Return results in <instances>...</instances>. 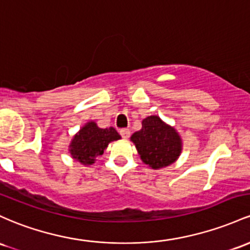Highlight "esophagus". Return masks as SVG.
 <instances>
[{
  "label": "esophagus",
  "mask_w": 250,
  "mask_h": 250,
  "mask_svg": "<svg viewBox=\"0 0 250 250\" xmlns=\"http://www.w3.org/2000/svg\"><path fill=\"white\" fill-rule=\"evenodd\" d=\"M120 134H121V136H122L123 139H128V138H129V135H130V131H129V129H128V128H121Z\"/></svg>",
  "instance_id": "34e87169"
}]
</instances>
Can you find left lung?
<instances>
[{
  "label": "left lung",
  "instance_id": "obj_1",
  "mask_svg": "<svg viewBox=\"0 0 250 250\" xmlns=\"http://www.w3.org/2000/svg\"><path fill=\"white\" fill-rule=\"evenodd\" d=\"M130 139L142 161L155 169L171 165L182 152L180 136L158 116H148L142 121V129Z\"/></svg>",
  "mask_w": 250,
  "mask_h": 250
}]
</instances>
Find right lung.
Instances as JSON below:
<instances>
[{
    "label": "right lung",
    "instance_id": "obj_1",
    "mask_svg": "<svg viewBox=\"0 0 250 250\" xmlns=\"http://www.w3.org/2000/svg\"><path fill=\"white\" fill-rule=\"evenodd\" d=\"M119 139H121L120 134L112 127L102 129L95 122H89L73 138L70 153L79 163L91 165L97 156L103 154L109 142Z\"/></svg>",
    "mask_w": 250,
    "mask_h": 250
}]
</instances>
